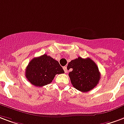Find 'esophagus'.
<instances>
[{"label":"esophagus","instance_id":"esophagus-1","mask_svg":"<svg viewBox=\"0 0 124 124\" xmlns=\"http://www.w3.org/2000/svg\"><path fill=\"white\" fill-rule=\"evenodd\" d=\"M63 69H64V70L65 73H67V72H68V70H67V67L66 66L63 67Z\"/></svg>","mask_w":124,"mask_h":124}]
</instances>
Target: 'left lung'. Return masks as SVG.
Here are the masks:
<instances>
[{"instance_id": "left-lung-1", "label": "left lung", "mask_w": 124, "mask_h": 124, "mask_svg": "<svg viewBox=\"0 0 124 124\" xmlns=\"http://www.w3.org/2000/svg\"><path fill=\"white\" fill-rule=\"evenodd\" d=\"M67 68L72 70L69 73L72 85L81 92L92 90L99 83L101 74L97 64L89 58L72 60Z\"/></svg>"}]
</instances>
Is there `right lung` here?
Segmentation results:
<instances>
[{
	"label": "right lung",
	"mask_w": 124,
	"mask_h": 124,
	"mask_svg": "<svg viewBox=\"0 0 124 124\" xmlns=\"http://www.w3.org/2000/svg\"><path fill=\"white\" fill-rule=\"evenodd\" d=\"M64 73L59 62L45 54L30 61L25 70V78L35 86L42 87L51 83L56 74Z\"/></svg>",
	"instance_id": "right-lung-1"
}]
</instances>
